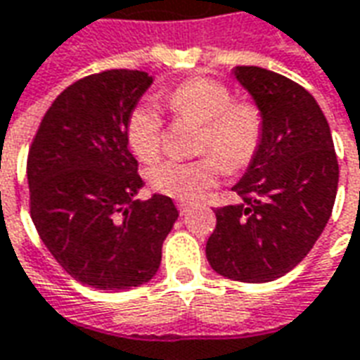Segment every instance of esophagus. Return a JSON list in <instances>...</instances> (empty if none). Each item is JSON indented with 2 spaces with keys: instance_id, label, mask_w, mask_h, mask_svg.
Listing matches in <instances>:
<instances>
[{
  "instance_id": "1",
  "label": "esophagus",
  "mask_w": 360,
  "mask_h": 360,
  "mask_svg": "<svg viewBox=\"0 0 360 360\" xmlns=\"http://www.w3.org/2000/svg\"><path fill=\"white\" fill-rule=\"evenodd\" d=\"M177 208H179L181 214H187L188 210H191V205H188V202H185V200H179V202H177Z\"/></svg>"
}]
</instances>
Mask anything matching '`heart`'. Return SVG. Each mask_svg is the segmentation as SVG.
Here are the masks:
<instances>
[{"mask_svg":"<svg viewBox=\"0 0 360 360\" xmlns=\"http://www.w3.org/2000/svg\"><path fill=\"white\" fill-rule=\"evenodd\" d=\"M167 103L181 119L202 124L200 152L193 162L165 160L155 163L148 179L155 191L181 200H193L214 187L222 167L243 169L253 160L261 142V112L253 103H233L232 93L220 82L195 77L177 85ZM128 142L142 160H154L162 148V117L152 101H144L130 112Z\"/></svg>","mask_w":360,"mask_h":360,"instance_id":"obj_1","label":"heart"}]
</instances>
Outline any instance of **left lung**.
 Masks as SVG:
<instances>
[{
    "instance_id": "obj_1",
    "label": "left lung",
    "mask_w": 360,
    "mask_h": 360,
    "mask_svg": "<svg viewBox=\"0 0 360 360\" xmlns=\"http://www.w3.org/2000/svg\"><path fill=\"white\" fill-rule=\"evenodd\" d=\"M232 74L261 112V142L232 187L241 200L216 210L206 259L226 278L269 283L290 273L323 232L339 165L328 120L304 87L265 68Z\"/></svg>"
}]
</instances>
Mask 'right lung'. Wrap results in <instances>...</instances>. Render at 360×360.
<instances>
[{
  "instance_id": "1",
  "label": "right lung",
  "mask_w": 360,
  "mask_h": 360,
  "mask_svg": "<svg viewBox=\"0 0 360 360\" xmlns=\"http://www.w3.org/2000/svg\"><path fill=\"white\" fill-rule=\"evenodd\" d=\"M154 77L138 70L87 75L60 93L27 160L31 218L66 273L97 290H128L154 278L177 220L165 195L144 187L128 150V117Z\"/></svg>"
}]
</instances>
